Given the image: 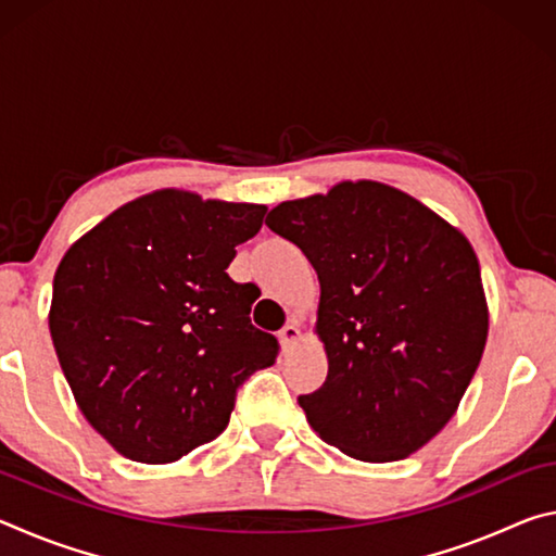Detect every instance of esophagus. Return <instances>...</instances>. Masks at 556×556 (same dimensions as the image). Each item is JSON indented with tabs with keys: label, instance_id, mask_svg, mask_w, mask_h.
<instances>
[{
	"label": "esophagus",
	"instance_id": "obj_1",
	"mask_svg": "<svg viewBox=\"0 0 556 556\" xmlns=\"http://www.w3.org/2000/svg\"><path fill=\"white\" fill-rule=\"evenodd\" d=\"M299 336H301L299 324H296V321H289V324L279 331V343H281V348H285V351H289V348L299 341Z\"/></svg>",
	"mask_w": 556,
	"mask_h": 556
}]
</instances>
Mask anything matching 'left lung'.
<instances>
[{
	"mask_svg": "<svg viewBox=\"0 0 556 556\" xmlns=\"http://www.w3.org/2000/svg\"><path fill=\"white\" fill-rule=\"evenodd\" d=\"M267 225L321 285L328 375L299 397L308 425L357 460L407 458L454 417L485 348L481 267L466 235L378 181L285 201Z\"/></svg>",
	"mask_w": 556,
	"mask_h": 556,
	"instance_id": "obj_1",
	"label": "left lung"
}]
</instances>
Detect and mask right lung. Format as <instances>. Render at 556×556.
Returning <instances> with one entry per match:
<instances>
[{
    "label": "right lung",
    "instance_id": "right-lung-1",
    "mask_svg": "<svg viewBox=\"0 0 556 556\" xmlns=\"http://www.w3.org/2000/svg\"><path fill=\"white\" fill-rule=\"evenodd\" d=\"M267 208L164 188L125 203L65 252L49 328L90 427L139 464H172L228 427L235 394L277 361L228 277Z\"/></svg>",
    "mask_w": 556,
    "mask_h": 556
}]
</instances>
